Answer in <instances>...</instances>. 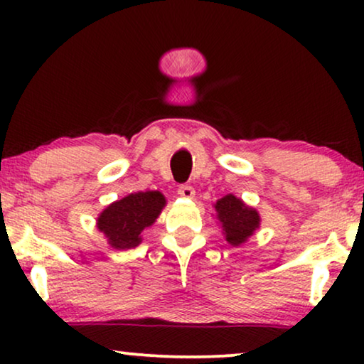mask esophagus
I'll return each instance as SVG.
<instances>
[{
  "instance_id": "esophagus-1",
  "label": "esophagus",
  "mask_w": 364,
  "mask_h": 364,
  "mask_svg": "<svg viewBox=\"0 0 364 364\" xmlns=\"http://www.w3.org/2000/svg\"><path fill=\"white\" fill-rule=\"evenodd\" d=\"M177 192L183 198H193V196H196V191H193L192 186H178Z\"/></svg>"
}]
</instances>
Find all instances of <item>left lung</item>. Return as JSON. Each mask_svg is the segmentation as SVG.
Returning <instances> with one entry per match:
<instances>
[{
  "instance_id": "8db88e82",
  "label": "left lung",
  "mask_w": 364,
  "mask_h": 364,
  "mask_svg": "<svg viewBox=\"0 0 364 364\" xmlns=\"http://www.w3.org/2000/svg\"><path fill=\"white\" fill-rule=\"evenodd\" d=\"M217 220L222 223L225 240L233 247L242 245L260 227V215L232 193L218 198L215 203Z\"/></svg>"
}]
</instances>
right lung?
I'll return each instance as SVG.
<instances>
[{
	"mask_svg": "<svg viewBox=\"0 0 364 364\" xmlns=\"http://www.w3.org/2000/svg\"><path fill=\"white\" fill-rule=\"evenodd\" d=\"M166 197L157 191L129 193L107 205L97 217V228L116 250H129L142 242V232L161 215Z\"/></svg>",
	"mask_w": 364,
	"mask_h": 364,
	"instance_id": "obj_1",
	"label": "right lung"
}]
</instances>
